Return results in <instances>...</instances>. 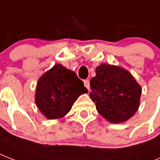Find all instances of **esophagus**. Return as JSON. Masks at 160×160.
Masks as SVG:
<instances>
[{"instance_id":"1","label":"esophagus","mask_w":160,"mask_h":160,"mask_svg":"<svg viewBox=\"0 0 160 160\" xmlns=\"http://www.w3.org/2000/svg\"><path fill=\"white\" fill-rule=\"evenodd\" d=\"M84 87H85V88H86L88 91H89V89H90V87H89V80H84Z\"/></svg>"}]
</instances>
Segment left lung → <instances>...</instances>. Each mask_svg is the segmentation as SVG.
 <instances>
[{"label":"left lung","instance_id":"obj_1","mask_svg":"<svg viewBox=\"0 0 160 160\" xmlns=\"http://www.w3.org/2000/svg\"><path fill=\"white\" fill-rule=\"evenodd\" d=\"M90 98L97 111L111 123L126 121L139 107L142 88L126 70L109 64L96 68L90 80Z\"/></svg>","mask_w":160,"mask_h":160}]
</instances>
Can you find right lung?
I'll list each match as a JSON object with an SVG mask.
<instances>
[{
    "label": "right lung",
    "instance_id": "1",
    "mask_svg": "<svg viewBox=\"0 0 160 160\" xmlns=\"http://www.w3.org/2000/svg\"><path fill=\"white\" fill-rule=\"evenodd\" d=\"M87 92L75 72L57 64L38 80L36 103L48 119H58L69 112L78 97Z\"/></svg>",
    "mask_w": 160,
    "mask_h": 160
}]
</instances>
